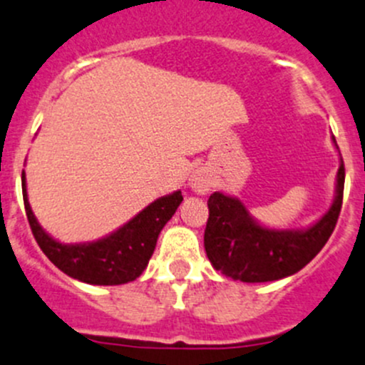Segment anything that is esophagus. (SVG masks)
<instances>
[{"instance_id":"1","label":"esophagus","mask_w":365,"mask_h":365,"mask_svg":"<svg viewBox=\"0 0 365 365\" xmlns=\"http://www.w3.org/2000/svg\"><path fill=\"white\" fill-rule=\"evenodd\" d=\"M190 187H192L194 192L197 194H206L212 187V180L205 175V173H194L192 178H190Z\"/></svg>"}]
</instances>
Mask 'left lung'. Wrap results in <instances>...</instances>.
<instances>
[{
	"label": "left lung",
	"mask_w": 365,
	"mask_h": 365,
	"mask_svg": "<svg viewBox=\"0 0 365 365\" xmlns=\"http://www.w3.org/2000/svg\"><path fill=\"white\" fill-rule=\"evenodd\" d=\"M336 143V138H334ZM344 192V164L337 171L336 200L329 212L302 231L268 230L249 215L237 197L213 192L208 197L205 251L215 270L242 282H268L297 274L327 244L339 219Z\"/></svg>",
	"instance_id": "8db88e82"
}]
</instances>
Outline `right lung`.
<instances>
[{
	"mask_svg": "<svg viewBox=\"0 0 365 365\" xmlns=\"http://www.w3.org/2000/svg\"><path fill=\"white\" fill-rule=\"evenodd\" d=\"M23 197L29 227L42 252L70 277L98 286L125 284L138 279L155 251L162 227L183 201L182 192L176 190L153 201L125 226L102 240L65 245L51 238L36 222L28 203L24 171Z\"/></svg>",
	"mask_w": 365,
	"mask_h": 365,
	"instance_id": "add662e5",
	"label": "right lung"
}]
</instances>
